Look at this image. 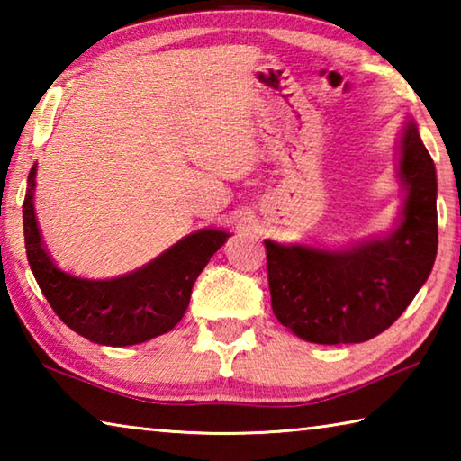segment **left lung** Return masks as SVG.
Masks as SVG:
<instances>
[{"label": "left lung", "mask_w": 461, "mask_h": 461, "mask_svg": "<svg viewBox=\"0 0 461 461\" xmlns=\"http://www.w3.org/2000/svg\"><path fill=\"white\" fill-rule=\"evenodd\" d=\"M402 223L384 240L341 252L267 244L272 311L299 338L335 346L388 330L431 275L437 254L435 165L409 122L401 142Z\"/></svg>", "instance_id": "obj_1"}]
</instances>
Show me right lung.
I'll use <instances>...</instances> for the list:
<instances>
[{
  "label": "right lung",
  "mask_w": 461,
  "mask_h": 461,
  "mask_svg": "<svg viewBox=\"0 0 461 461\" xmlns=\"http://www.w3.org/2000/svg\"><path fill=\"white\" fill-rule=\"evenodd\" d=\"M36 167L28 175L24 238L30 268L62 323L101 346H134L173 330L191 301V288L228 233L201 230L176 241L150 264L109 280L62 272L46 254L34 213Z\"/></svg>",
  "instance_id": "1"
}]
</instances>
